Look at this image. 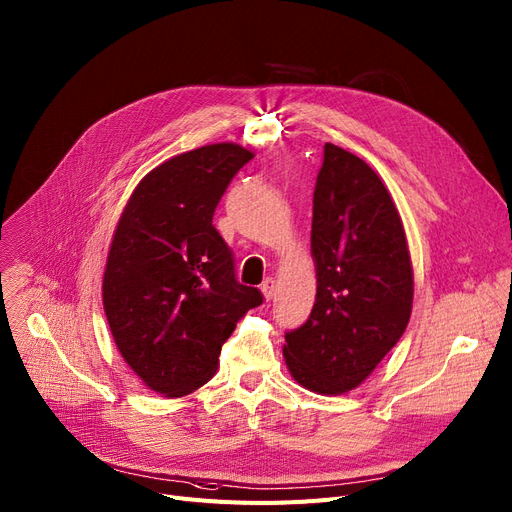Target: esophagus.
Returning a JSON list of instances; mask_svg holds the SVG:
<instances>
[{
    "label": "esophagus",
    "mask_w": 512,
    "mask_h": 512,
    "mask_svg": "<svg viewBox=\"0 0 512 512\" xmlns=\"http://www.w3.org/2000/svg\"><path fill=\"white\" fill-rule=\"evenodd\" d=\"M261 292H263V298H265V300L274 298V294H276V280H274V278H267V280L263 282V286H261Z\"/></svg>",
    "instance_id": "esophagus-1"
}]
</instances>
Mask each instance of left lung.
Wrapping results in <instances>:
<instances>
[{
    "label": "left lung",
    "instance_id": "1",
    "mask_svg": "<svg viewBox=\"0 0 512 512\" xmlns=\"http://www.w3.org/2000/svg\"><path fill=\"white\" fill-rule=\"evenodd\" d=\"M311 317L286 333L292 379L319 395L362 385L399 342L414 302L401 216L381 177L356 154L325 144L313 197Z\"/></svg>",
    "mask_w": 512,
    "mask_h": 512
}]
</instances>
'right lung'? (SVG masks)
Returning <instances> with one entry per match:
<instances>
[{"label": "right lung", "instance_id": "obj_1", "mask_svg": "<svg viewBox=\"0 0 512 512\" xmlns=\"http://www.w3.org/2000/svg\"><path fill=\"white\" fill-rule=\"evenodd\" d=\"M251 158L232 142L173 156L133 189L115 228L102 304L123 360L158 395L206 385L236 323L263 302L236 282L232 251L212 224Z\"/></svg>", "mask_w": 512, "mask_h": 512}]
</instances>
